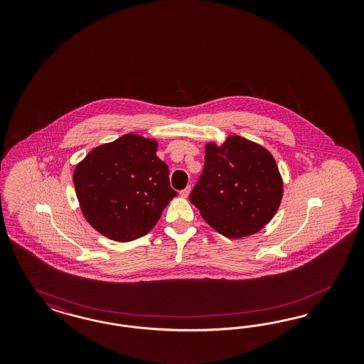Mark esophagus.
<instances>
[{
	"instance_id": "34e87169",
	"label": "esophagus",
	"mask_w": 364,
	"mask_h": 364,
	"mask_svg": "<svg viewBox=\"0 0 364 364\" xmlns=\"http://www.w3.org/2000/svg\"><path fill=\"white\" fill-rule=\"evenodd\" d=\"M189 192H191V187L188 186L187 188H184L183 191H180V195L183 196V198H188V195H189Z\"/></svg>"
}]
</instances>
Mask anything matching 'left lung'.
Masks as SVG:
<instances>
[{
  "instance_id": "left-lung-1",
  "label": "left lung",
  "mask_w": 364,
  "mask_h": 364,
  "mask_svg": "<svg viewBox=\"0 0 364 364\" xmlns=\"http://www.w3.org/2000/svg\"><path fill=\"white\" fill-rule=\"evenodd\" d=\"M205 164L189 200L215 231L240 239L275 216L283 180L274 156L242 136L205 145Z\"/></svg>"
}]
</instances>
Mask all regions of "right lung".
Masks as SVG:
<instances>
[{
	"label": "right lung",
	"instance_id": "obj_1",
	"mask_svg": "<svg viewBox=\"0 0 364 364\" xmlns=\"http://www.w3.org/2000/svg\"><path fill=\"white\" fill-rule=\"evenodd\" d=\"M157 141L128 133L93 148L80 161L73 183L89 224L116 242H132L156 225L177 195Z\"/></svg>",
	"mask_w": 364,
	"mask_h": 364
}]
</instances>
